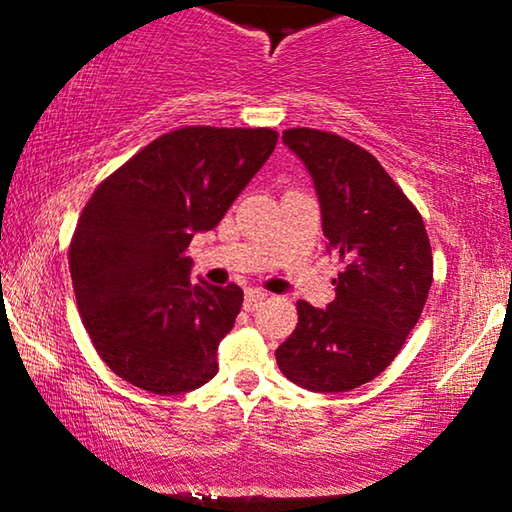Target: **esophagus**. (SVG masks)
Segmentation results:
<instances>
[{"instance_id": "esophagus-1", "label": "esophagus", "mask_w": 512, "mask_h": 512, "mask_svg": "<svg viewBox=\"0 0 512 512\" xmlns=\"http://www.w3.org/2000/svg\"><path fill=\"white\" fill-rule=\"evenodd\" d=\"M265 300H268V293L258 291V288H249L247 295H244V309L254 311V309L261 307Z\"/></svg>"}]
</instances>
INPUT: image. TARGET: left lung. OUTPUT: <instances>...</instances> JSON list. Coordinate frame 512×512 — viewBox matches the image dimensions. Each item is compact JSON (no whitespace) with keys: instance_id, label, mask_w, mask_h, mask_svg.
Here are the masks:
<instances>
[{"instance_id":"8db88e82","label":"left lung","mask_w":512,"mask_h":512,"mask_svg":"<svg viewBox=\"0 0 512 512\" xmlns=\"http://www.w3.org/2000/svg\"><path fill=\"white\" fill-rule=\"evenodd\" d=\"M284 145L314 180L328 251L344 263L325 309L298 302V325L277 348L288 381L346 392L376 379L418 323L434 277L416 210L385 168L337 133L288 129Z\"/></svg>"}]
</instances>
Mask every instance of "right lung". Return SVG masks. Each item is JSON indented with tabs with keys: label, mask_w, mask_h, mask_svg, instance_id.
<instances>
[{
	"label": "right lung",
	"mask_w": 512,
	"mask_h": 512,
	"mask_svg": "<svg viewBox=\"0 0 512 512\" xmlns=\"http://www.w3.org/2000/svg\"><path fill=\"white\" fill-rule=\"evenodd\" d=\"M272 129L182 127L108 175L69 247L78 311L101 360L136 388L180 395L217 374L240 286L191 281L184 254L212 231L277 145Z\"/></svg>",
	"instance_id": "obj_1"
}]
</instances>
